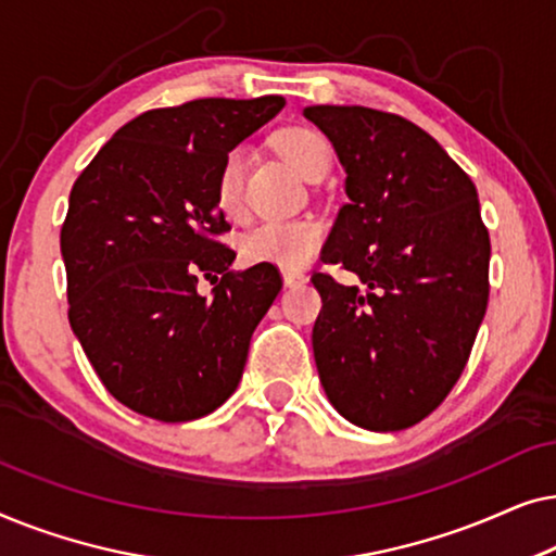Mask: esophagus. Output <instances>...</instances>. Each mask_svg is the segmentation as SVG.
Listing matches in <instances>:
<instances>
[{
  "label": "esophagus",
  "mask_w": 556,
  "mask_h": 556,
  "mask_svg": "<svg viewBox=\"0 0 556 556\" xmlns=\"http://www.w3.org/2000/svg\"><path fill=\"white\" fill-rule=\"evenodd\" d=\"M283 283H286V288L301 286V283H306V276L299 270H283Z\"/></svg>",
  "instance_id": "34e87169"
}]
</instances>
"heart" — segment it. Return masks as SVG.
I'll return each instance as SVG.
<instances>
[{"label": "heart", "instance_id": "heart-1", "mask_svg": "<svg viewBox=\"0 0 556 556\" xmlns=\"http://www.w3.org/2000/svg\"><path fill=\"white\" fill-rule=\"evenodd\" d=\"M276 147L295 169L308 181L326 177L331 164L329 143L321 134L311 128H286L278 134ZM248 151L238 147L225 156L223 169L217 174V207L227 217H238L242 212V181H245ZM324 242V227L311 217L301 219H265L248 230L240 240V253L248 263L276 265L283 270H301L314 261Z\"/></svg>", "mask_w": 556, "mask_h": 556}]
</instances>
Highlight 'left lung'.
<instances>
[{"mask_svg":"<svg viewBox=\"0 0 556 556\" xmlns=\"http://www.w3.org/2000/svg\"><path fill=\"white\" fill-rule=\"evenodd\" d=\"M346 172L324 245L359 283L316 273L314 359L326 397L364 430H405L447 397L489 306L491 240L476 185L407 118L311 105Z\"/></svg>","mask_w":556,"mask_h":556,"instance_id":"8db88e82","label":"left lung"}]
</instances>
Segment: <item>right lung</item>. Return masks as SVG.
Returning <instances> with one entry per match:
<instances>
[{
    "label": "right lung",
    "instance_id": "obj_1",
    "mask_svg": "<svg viewBox=\"0 0 556 556\" xmlns=\"http://www.w3.org/2000/svg\"><path fill=\"white\" fill-rule=\"evenodd\" d=\"M286 101L200 98L128 121L71 189L60 253L67 318L113 397L162 422L210 415L238 390L250 337L280 291L273 265L230 270L217 174ZM224 280L212 300L199 273Z\"/></svg>",
    "mask_w": 556,
    "mask_h": 556
}]
</instances>
